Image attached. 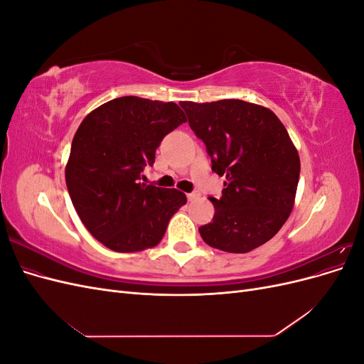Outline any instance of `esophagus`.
Here are the masks:
<instances>
[{
    "instance_id": "obj_1",
    "label": "esophagus",
    "mask_w": 364,
    "mask_h": 364,
    "mask_svg": "<svg viewBox=\"0 0 364 364\" xmlns=\"http://www.w3.org/2000/svg\"><path fill=\"white\" fill-rule=\"evenodd\" d=\"M186 197H188V200H190V202H193V200H196V199H199V197H200V193L193 191V193H188V194H186Z\"/></svg>"
}]
</instances>
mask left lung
<instances>
[{"label":"left lung","instance_id":"8db88e82","mask_svg":"<svg viewBox=\"0 0 364 364\" xmlns=\"http://www.w3.org/2000/svg\"><path fill=\"white\" fill-rule=\"evenodd\" d=\"M188 124L225 176L222 197H209L213 222L199 228L206 245L246 253L267 243L294 205L301 161L287 129L270 109L243 100L182 102Z\"/></svg>","mask_w":364,"mask_h":364}]
</instances>
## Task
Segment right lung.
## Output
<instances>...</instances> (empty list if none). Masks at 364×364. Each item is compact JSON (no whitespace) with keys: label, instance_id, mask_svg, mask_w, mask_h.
I'll use <instances>...</instances> for the list:
<instances>
[{"label":"right lung","instance_id":"right-lung-1","mask_svg":"<svg viewBox=\"0 0 364 364\" xmlns=\"http://www.w3.org/2000/svg\"><path fill=\"white\" fill-rule=\"evenodd\" d=\"M186 117L173 103L119 97L86 115L77 129L65 181L82 223L115 252L156 246L186 203L178 190L141 182L164 136Z\"/></svg>","mask_w":364,"mask_h":364}]
</instances>
